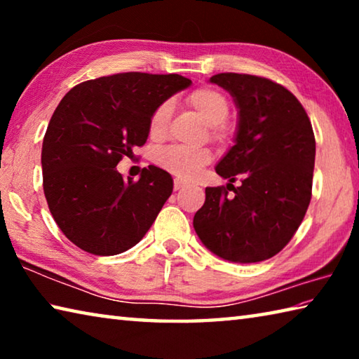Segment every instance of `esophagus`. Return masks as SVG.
I'll return each instance as SVG.
<instances>
[{
    "label": "esophagus",
    "instance_id": "obj_1",
    "mask_svg": "<svg viewBox=\"0 0 359 359\" xmlns=\"http://www.w3.org/2000/svg\"><path fill=\"white\" fill-rule=\"evenodd\" d=\"M185 187H187L185 182H182V180H179V179H175V180H174V190H175V191L184 190Z\"/></svg>",
    "mask_w": 359,
    "mask_h": 359
}]
</instances>
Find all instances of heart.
<instances>
[{"label": "heart", "instance_id": "heart-1", "mask_svg": "<svg viewBox=\"0 0 359 359\" xmlns=\"http://www.w3.org/2000/svg\"><path fill=\"white\" fill-rule=\"evenodd\" d=\"M187 102L205 123L210 125V137L222 142L229 136V126L224 123V118L229 114V102L220 90L212 87H203L187 96ZM169 117H171V104L161 102L150 115L149 133L154 139L165 136L168 130ZM212 154L209 149H187L179 145H169L161 149L155 156L156 165L171 172L180 180H191L199 171L209 165Z\"/></svg>", "mask_w": 359, "mask_h": 359}]
</instances>
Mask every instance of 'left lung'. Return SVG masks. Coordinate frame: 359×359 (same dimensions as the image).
<instances>
[{
	"mask_svg": "<svg viewBox=\"0 0 359 359\" xmlns=\"http://www.w3.org/2000/svg\"><path fill=\"white\" fill-rule=\"evenodd\" d=\"M239 109L234 145L215 168L242 185L205 188L193 218L198 238L233 263H258L293 238L312 198L315 136L296 96L266 77L222 72L210 77Z\"/></svg>",
	"mask_w": 359,
	"mask_h": 359,
	"instance_id": "left-lung-1",
	"label": "left lung"
}]
</instances>
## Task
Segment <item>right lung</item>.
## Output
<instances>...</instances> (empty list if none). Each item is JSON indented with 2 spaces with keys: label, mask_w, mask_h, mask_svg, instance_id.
<instances>
[{
  "label": "right lung",
  "mask_w": 359,
  "mask_h": 359,
  "mask_svg": "<svg viewBox=\"0 0 359 359\" xmlns=\"http://www.w3.org/2000/svg\"><path fill=\"white\" fill-rule=\"evenodd\" d=\"M190 83L179 74L120 72L79 83L60 101L42 142V185L72 244L109 257L144 238L172 177L150 165L137 182L125 180L117 165L147 141L151 112Z\"/></svg>",
  "instance_id": "right-lung-1"
}]
</instances>
